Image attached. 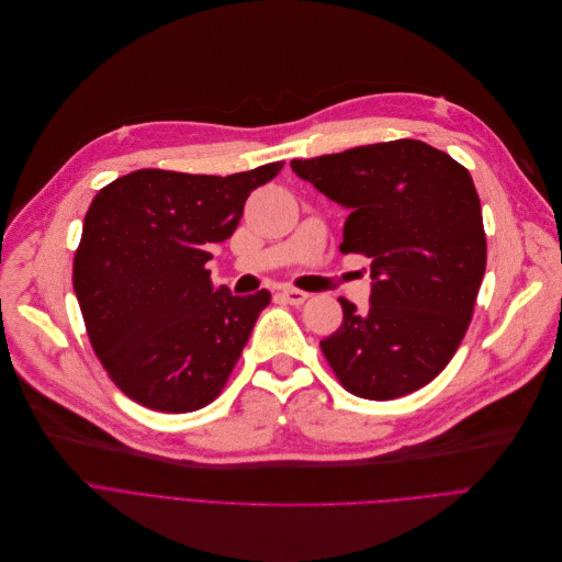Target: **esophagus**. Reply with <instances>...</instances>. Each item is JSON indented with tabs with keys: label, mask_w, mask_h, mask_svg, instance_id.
Returning <instances> with one entry per match:
<instances>
[{
	"label": "esophagus",
	"mask_w": 562,
	"mask_h": 562,
	"mask_svg": "<svg viewBox=\"0 0 562 562\" xmlns=\"http://www.w3.org/2000/svg\"><path fill=\"white\" fill-rule=\"evenodd\" d=\"M281 296L290 304V306H302L308 300V292L296 290V288H283Z\"/></svg>",
	"instance_id": "obj_1"
}]
</instances>
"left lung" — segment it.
Instances as JSON below:
<instances>
[{
    "label": "left lung",
    "instance_id": "obj_1",
    "mask_svg": "<svg viewBox=\"0 0 562 562\" xmlns=\"http://www.w3.org/2000/svg\"><path fill=\"white\" fill-rule=\"evenodd\" d=\"M292 172L349 211L342 254L372 260V296L319 342L340 383L387 402L431 383L463 342L485 274V231L463 165L422 140H390L306 160Z\"/></svg>",
    "mask_w": 562,
    "mask_h": 562
}]
</instances>
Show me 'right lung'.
<instances>
[{
  "mask_svg": "<svg viewBox=\"0 0 562 562\" xmlns=\"http://www.w3.org/2000/svg\"><path fill=\"white\" fill-rule=\"evenodd\" d=\"M281 168L228 177L136 170L94 194L72 283L90 345L128 400L192 413L226 385L272 296L215 290L209 249L231 238L251 190Z\"/></svg>",
  "mask_w": 562,
  "mask_h": 562,
  "instance_id": "add662e5",
  "label": "right lung"
}]
</instances>
